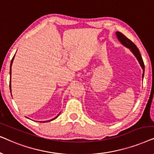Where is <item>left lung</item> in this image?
<instances>
[{"instance_id":"1","label":"left lung","mask_w":154,"mask_h":154,"mask_svg":"<svg viewBox=\"0 0 154 154\" xmlns=\"http://www.w3.org/2000/svg\"><path fill=\"white\" fill-rule=\"evenodd\" d=\"M116 35L118 40L121 42L122 45L128 48V49H130V51L132 52V54H133L134 57L137 58V60H138V62L140 63V66L142 67L143 70V74H142V79H143L144 75V62H143L142 56H141L140 54V50H139L138 48H137V46L134 45V44L132 43L130 39H128L127 37L125 36L123 33H121V32H119V31H116Z\"/></svg>"}]
</instances>
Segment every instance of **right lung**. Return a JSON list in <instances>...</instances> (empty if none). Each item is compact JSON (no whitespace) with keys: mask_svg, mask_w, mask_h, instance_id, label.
I'll list each match as a JSON object with an SVG mask.
<instances>
[{"mask_svg":"<svg viewBox=\"0 0 154 154\" xmlns=\"http://www.w3.org/2000/svg\"><path fill=\"white\" fill-rule=\"evenodd\" d=\"M15 55V54H14ZM14 55L13 57V58L12 59V61H11V64H10V92H11V72H12V70H11V66H12V62H13V60H14ZM60 114V113H59V114L56 117H54V119H52L51 120H49V121H40L41 123H46V122H49V121H53V120L56 119L58 117V116Z\"/></svg>","mask_w":154,"mask_h":154,"instance_id":"right-lung-1","label":"right lung"}]
</instances>
